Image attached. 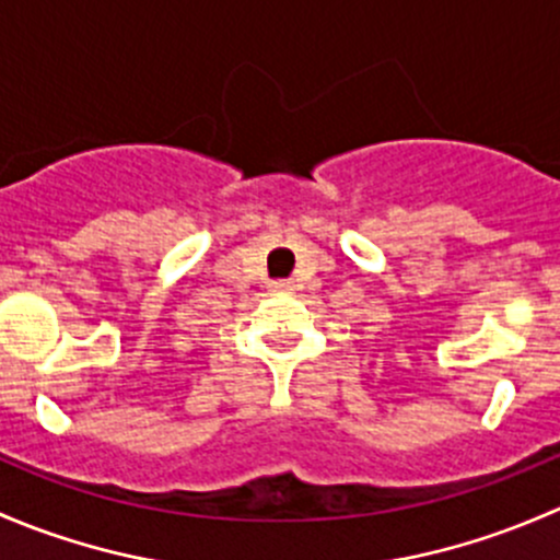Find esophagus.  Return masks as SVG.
I'll list each match as a JSON object with an SVG mask.
<instances>
[{"label": "esophagus", "mask_w": 560, "mask_h": 560, "mask_svg": "<svg viewBox=\"0 0 560 560\" xmlns=\"http://www.w3.org/2000/svg\"><path fill=\"white\" fill-rule=\"evenodd\" d=\"M270 290H273V292H292V290H295V284H292V281H273V284H270Z\"/></svg>", "instance_id": "34e87169"}]
</instances>
